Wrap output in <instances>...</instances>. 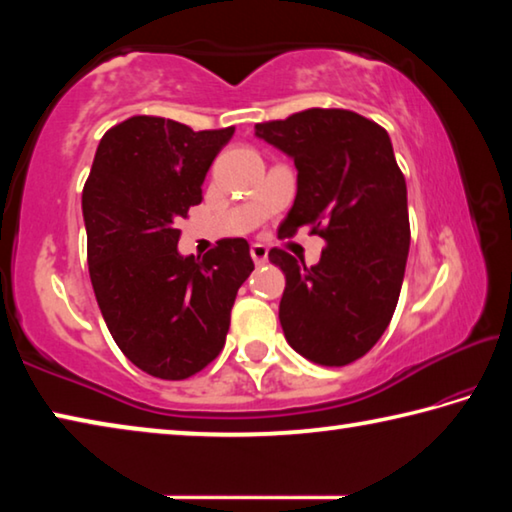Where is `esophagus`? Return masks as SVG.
<instances>
[{
    "instance_id": "1",
    "label": "esophagus",
    "mask_w": 512,
    "mask_h": 512,
    "mask_svg": "<svg viewBox=\"0 0 512 512\" xmlns=\"http://www.w3.org/2000/svg\"><path fill=\"white\" fill-rule=\"evenodd\" d=\"M250 257H253V262L257 266H262V264H266V259H268V248L264 244H253V246H250Z\"/></svg>"
}]
</instances>
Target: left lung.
<instances>
[{
	"instance_id": "left-lung-1",
	"label": "left lung",
	"mask_w": 512,
	"mask_h": 512,
	"mask_svg": "<svg viewBox=\"0 0 512 512\" xmlns=\"http://www.w3.org/2000/svg\"><path fill=\"white\" fill-rule=\"evenodd\" d=\"M257 137L291 155L298 194L280 228L325 239L316 266L282 248L268 259L287 277L280 323L289 345L339 368L370 352L400 300L411 244L406 180L391 137L343 108H309L255 124Z\"/></svg>"
}]
</instances>
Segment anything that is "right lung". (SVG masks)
<instances>
[{
    "mask_svg": "<svg viewBox=\"0 0 512 512\" xmlns=\"http://www.w3.org/2000/svg\"><path fill=\"white\" fill-rule=\"evenodd\" d=\"M232 133L128 117L101 137L85 180L94 296L119 350L158 379H187L219 357L237 291L255 268L246 239L178 255V221L203 201L205 173Z\"/></svg>",
    "mask_w": 512,
    "mask_h": 512,
    "instance_id": "right-lung-1",
    "label": "right lung"
}]
</instances>
